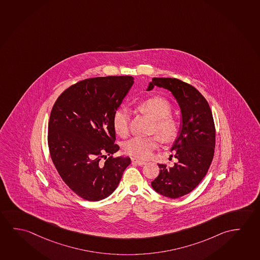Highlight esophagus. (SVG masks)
I'll list each match as a JSON object with an SVG mask.
<instances>
[{"instance_id": "esophagus-1", "label": "esophagus", "mask_w": 260, "mask_h": 260, "mask_svg": "<svg viewBox=\"0 0 260 260\" xmlns=\"http://www.w3.org/2000/svg\"><path fill=\"white\" fill-rule=\"evenodd\" d=\"M132 161L134 164H136V165H138L139 166H143V165H145V161H141V160H138V159H136V158H132Z\"/></svg>"}]
</instances>
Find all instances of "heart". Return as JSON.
Here are the masks:
<instances>
[{
	"mask_svg": "<svg viewBox=\"0 0 260 260\" xmlns=\"http://www.w3.org/2000/svg\"><path fill=\"white\" fill-rule=\"evenodd\" d=\"M138 107L155 120L154 130L165 142L173 141L178 133V124L171 114L170 104L161 98H150L142 101ZM131 113L126 107H120L113 116V126L116 134L124 136L129 130ZM159 140L155 136H136L124 144L125 153L139 159H147L157 148Z\"/></svg>",
	"mask_w": 260,
	"mask_h": 260,
	"instance_id": "1",
	"label": "heart"
}]
</instances>
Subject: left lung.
Instances as JSON below:
<instances>
[{
    "label": "left lung",
    "mask_w": 260,
    "mask_h": 260,
    "mask_svg": "<svg viewBox=\"0 0 260 260\" xmlns=\"http://www.w3.org/2000/svg\"><path fill=\"white\" fill-rule=\"evenodd\" d=\"M153 87L169 90L181 109L179 135L171 151L178 161L173 167L158 165L160 173L152 181L156 192L180 198L194 190L206 175L213 159L215 126L210 106L195 87L177 79L153 78L146 90Z\"/></svg>",
    "instance_id": "left-lung-1"
}]
</instances>
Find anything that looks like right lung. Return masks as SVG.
I'll return each instance as SVG.
<instances>
[{"label": "right lung", "instance_id": "obj_1", "mask_svg": "<svg viewBox=\"0 0 260 260\" xmlns=\"http://www.w3.org/2000/svg\"><path fill=\"white\" fill-rule=\"evenodd\" d=\"M134 85L131 76L85 79L64 91L54 104L48 127L50 156L62 180L89 202L107 198L119 184L129 157L109 156L113 116Z\"/></svg>", "mask_w": 260, "mask_h": 260}]
</instances>
